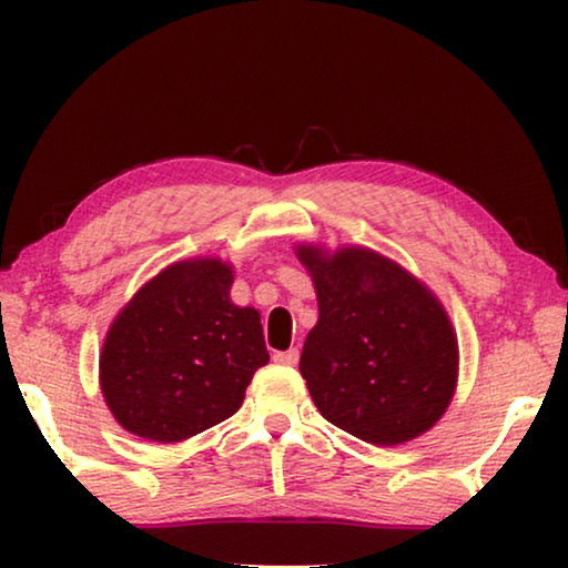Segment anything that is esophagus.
<instances>
[{
  "label": "esophagus",
  "instance_id": "1",
  "mask_svg": "<svg viewBox=\"0 0 568 568\" xmlns=\"http://www.w3.org/2000/svg\"><path fill=\"white\" fill-rule=\"evenodd\" d=\"M274 362L282 364V367H294L300 362V352L297 348H290V352H276Z\"/></svg>",
  "mask_w": 568,
  "mask_h": 568
}]
</instances>
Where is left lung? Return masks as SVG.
<instances>
[{
	"label": "left lung",
	"instance_id": "8db88e82",
	"mask_svg": "<svg viewBox=\"0 0 568 568\" xmlns=\"http://www.w3.org/2000/svg\"><path fill=\"white\" fill-rule=\"evenodd\" d=\"M294 253L317 294L300 356L317 410L379 447L429 432L453 400L460 362L437 294L369 247L300 243Z\"/></svg>",
	"mask_w": 568,
	"mask_h": 568
}]
</instances>
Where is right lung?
<instances>
[{"instance_id": "1", "label": "right lung", "mask_w": 568, "mask_h": 568, "mask_svg": "<svg viewBox=\"0 0 568 568\" xmlns=\"http://www.w3.org/2000/svg\"><path fill=\"white\" fill-rule=\"evenodd\" d=\"M235 271L201 255L170 263L131 297L100 352V390L115 422L150 442H183L243 406L268 364L261 313L230 300Z\"/></svg>"}]
</instances>
